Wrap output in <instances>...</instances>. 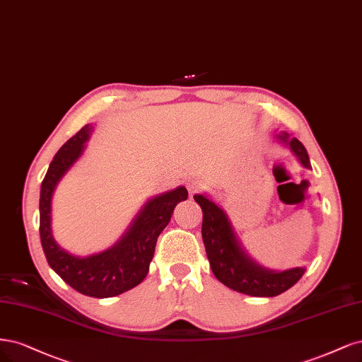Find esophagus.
Returning <instances> with one entry per match:
<instances>
[{"label": "esophagus", "mask_w": 362, "mask_h": 362, "mask_svg": "<svg viewBox=\"0 0 362 362\" xmlns=\"http://www.w3.org/2000/svg\"><path fill=\"white\" fill-rule=\"evenodd\" d=\"M186 186H188L189 194L194 195V194L200 192L204 188V183L202 180H198V179H191V180H188V183H186Z\"/></svg>", "instance_id": "34e87169"}]
</instances>
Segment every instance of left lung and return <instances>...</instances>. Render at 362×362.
<instances>
[{
  "label": "left lung",
  "instance_id": "8db88e82",
  "mask_svg": "<svg viewBox=\"0 0 362 362\" xmlns=\"http://www.w3.org/2000/svg\"><path fill=\"white\" fill-rule=\"evenodd\" d=\"M276 138L290 147L302 165L311 168L307 150L298 138H290L287 132L278 134ZM194 200L200 204L203 211L202 236L209 263H211L214 275L224 286L243 295L271 298L281 295L304 275L305 267H293V269L278 272L254 262L243 251L242 243L238 240L236 233L223 209L202 194L194 195Z\"/></svg>",
  "mask_w": 362,
  "mask_h": 362
}]
</instances>
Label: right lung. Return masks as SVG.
Here are the masks:
<instances>
[{"mask_svg": "<svg viewBox=\"0 0 362 362\" xmlns=\"http://www.w3.org/2000/svg\"><path fill=\"white\" fill-rule=\"evenodd\" d=\"M93 126L86 124L57 151L40 188V240L49 266L79 293L91 298H112L138 286L153 259L156 240L177 203L188 198L185 186L158 195L141 207L119 242L107 251L78 257L64 251L52 236V195L58 182L83 155Z\"/></svg>", "mask_w": 362, "mask_h": 362, "instance_id": "1", "label": "right lung"}]
</instances>
